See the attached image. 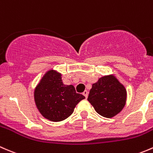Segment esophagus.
Returning a JSON list of instances; mask_svg holds the SVG:
<instances>
[{
  "label": "esophagus",
  "mask_w": 153,
  "mask_h": 153,
  "mask_svg": "<svg viewBox=\"0 0 153 153\" xmlns=\"http://www.w3.org/2000/svg\"><path fill=\"white\" fill-rule=\"evenodd\" d=\"M83 95H84L85 97V98H87L88 96V91H85L84 92H83Z\"/></svg>",
  "instance_id": "34e87169"
}]
</instances>
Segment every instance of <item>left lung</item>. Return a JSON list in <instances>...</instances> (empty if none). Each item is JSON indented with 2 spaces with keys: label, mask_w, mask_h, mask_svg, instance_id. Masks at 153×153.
Returning <instances> with one entry per match:
<instances>
[{
  "label": "left lung",
  "mask_w": 153,
  "mask_h": 153,
  "mask_svg": "<svg viewBox=\"0 0 153 153\" xmlns=\"http://www.w3.org/2000/svg\"><path fill=\"white\" fill-rule=\"evenodd\" d=\"M127 91L113 75L102 76L92 85L88 100L97 113L112 118L120 113L126 104Z\"/></svg>",
  "instance_id": "left-lung-1"
}]
</instances>
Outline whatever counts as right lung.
<instances>
[{"mask_svg": "<svg viewBox=\"0 0 153 153\" xmlns=\"http://www.w3.org/2000/svg\"><path fill=\"white\" fill-rule=\"evenodd\" d=\"M62 75L53 70L45 74L34 90L36 106L42 116L52 122H60L73 113L75 107L85 97L77 94L73 85H66Z\"/></svg>", "mask_w": 153, "mask_h": 153, "instance_id": "obj_1", "label": "right lung"}]
</instances>
